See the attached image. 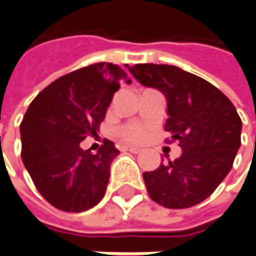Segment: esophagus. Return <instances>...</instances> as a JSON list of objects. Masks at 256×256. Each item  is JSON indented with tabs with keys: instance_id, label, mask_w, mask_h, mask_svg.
Here are the masks:
<instances>
[{
	"instance_id": "esophagus-1",
	"label": "esophagus",
	"mask_w": 256,
	"mask_h": 256,
	"mask_svg": "<svg viewBox=\"0 0 256 256\" xmlns=\"http://www.w3.org/2000/svg\"><path fill=\"white\" fill-rule=\"evenodd\" d=\"M121 149H122V150L131 152V153H135V154H136V153H139V152H140V149H139V148H134V146H122Z\"/></svg>"
}]
</instances>
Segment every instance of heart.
<instances>
[{
    "label": "heart",
    "mask_w": 256,
    "mask_h": 256,
    "mask_svg": "<svg viewBox=\"0 0 256 256\" xmlns=\"http://www.w3.org/2000/svg\"><path fill=\"white\" fill-rule=\"evenodd\" d=\"M120 136L124 139L125 142H131V144H140L142 140H145L148 131L144 125L138 122H131L120 128Z\"/></svg>",
    "instance_id": "b5f03b06"
}]
</instances>
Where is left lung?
<instances>
[{"label": "left lung", "instance_id": "8db88e82", "mask_svg": "<svg viewBox=\"0 0 256 256\" xmlns=\"http://www.w3.org/2000/svg\"><path fill=\"white\" fill-rule=\"evenodd\" d=\"M130 72L140 84L164 94V130L182 150L176 160L144 172L149 196L170 209L198 205L232 170L241 145L238 112L216 86L178 66L136 64Z\"/></svg>", "mask_w": 256, "mask_h": 256}]
</instances>
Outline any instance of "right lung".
<instances>
[{"label": "right lung", "mask_w": 256, "mask_h": 256, "mask_svg": "<svg viewBox=\"0 0 256 256\" xmlns=\"http://www.w3.org/2000/svg\"><path fill=\"white\" fill-rule=\"evenodd\" d=\"M121 82L131 84L121 66L89 65L48 84L24 114V164L37 191L60 210L84 212L104 196L120 150L108 139L98 153L84 150L80 142L98 131Z\"/></svg>", "instance_id": "obj_1"}]
</instances>
